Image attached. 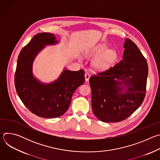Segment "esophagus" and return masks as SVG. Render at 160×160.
I'll return each mask as SVG.
<instances>
[{"label": "esophagus", "mask_w": 160, "mask_h": 160, "mask_svg": "<svg viewBox=\"0 0 160 160\" xmlns=\"http://www.w3.org/2000/svg\"><path fill=\"white\" fill-rule=\"evenodd\" d=\"M85 81L86 82H88L89 79H90V75L88 73H85Z\"/></svg>", "instance_id": "34e87169"}]
</instances>
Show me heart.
Wrapping results in <instances>:
<instances>
[{
  "label": "heart",
  "instance_id": "obj_1",
  "mask_svg": "<svg viewBox=\"0 0 160 160\" xmlns=\"http://www.w3.org/2000/svg\"><path fill=\"white\" fill-rule=\"evenodd\" d=\"M96 56L92 61V65L98 71H105L111 68L118 59V52L114 49H109L104 43L96 46L92 52Z\"/></svg>",
  "mask_w": 160,
  "mask_h": 160
}]
</instances>
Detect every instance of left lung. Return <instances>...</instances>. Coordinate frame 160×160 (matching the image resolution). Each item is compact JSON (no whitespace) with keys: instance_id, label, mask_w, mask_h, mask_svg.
<instances>
[{"instance_id":"obj_1","label":"left lung","mask_w":160,"mask_h":160,"mask_svg":"<svg viewBox=\"0 0 160 160\" xmlns=\"http://www.w3.org/2000/svg\"><path fill=\"white\" fill-rule=\"evenodd\" d=\"M123 59L109 69L90 78L92 106L103 122L127 118L142 104L146 95V59L129 38L125 40Z\"/></svg>"}]
</instances>
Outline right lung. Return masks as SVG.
<instances>
[{"label":"right lung","instance_id":"obj_1","mask_svg":"<svg viewBox=\"0 0 160 160\" xmlns=\"http://www.w3.org/2000/svg\"><path fill=\"white\" fill-rule=\"evenodd\" d=\"M54 34L35 35L18 56L14 83L17 94L25 106L38 117L54 118L62 116L70 106L75 90L84 83V71L64 69L53 82L43 83L33 74V63L45 45L59 43Z\"/></svg>","mask_w":160,"mask_h":160}]
</instances>
